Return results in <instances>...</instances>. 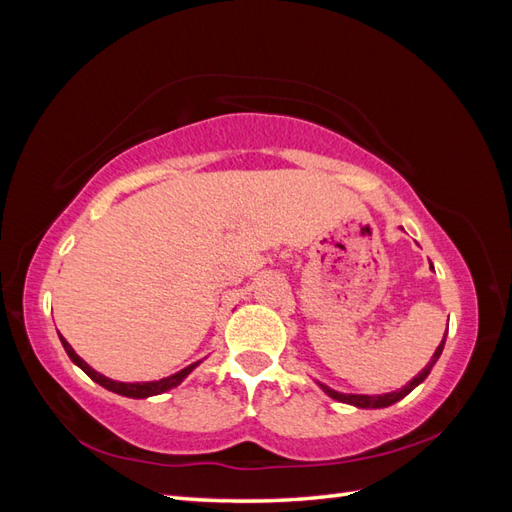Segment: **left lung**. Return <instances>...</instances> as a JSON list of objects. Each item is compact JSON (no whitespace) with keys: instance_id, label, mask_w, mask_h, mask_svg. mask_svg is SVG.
I'll return each instance as SVG.
<instances>
[{"instance_id":"8db88e82","label":"left lung","mask_w":512,"mask_h":512,"mask_svg":"<svg viewBox=\"0 0 512 512\" xmlns=\"http://www.w3.org/2000/svg\"><path fill=\"white\" fill-rule=\"evenodd\" d=\"M443 347H445V340L438 344V349L434 351V355H432V360H430V364H427L423 371L412 379V382L408 384V386H403L401 390H397V392H388V395H377V397H371V395H342V392H336V390H331V388H327V386H323V390L327 392V395L331 397V399H338V401H344V403H351V406H358V408H386V406H392V403H397L399 399H403L408 395V392H412L414 388H417L423 379L430 375V371H432V366L436 364V360L441 358V353H443Z\"/></svg>"}]
</instances>
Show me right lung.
Returning <instances> with one entry per match:
<instances>
[{"label":"right lung","mask_w":512,"mask_h":512,"mask_svg":"<svg viewBox=\"0 0 512 512\" xmlns=\"http://www.w3.org/2000/svg\"><path fill=\"white\" fill-rule=\"evenodd\" d=\"M61 342H63V347H65V351H67V355L71 358V362H74L76 366H80L82 371H85L95 384H100V386H104L106 390H113V392H117V395H124V397H133V399H144V397H152V395H161V392H165V390H170V388H174V386H178L183 382V379L194 371V368L198 366V362L196 364H189L187 368H183V371H178L176 375H172V377H165V379H159V382H137V384H126V382H113V379H109V377H104V375H100V373H95L93 368L80 358V355H76V351L69 347V342L61 336Z\"/></svg>","instance_id":"obj_1"}]
</instances>
